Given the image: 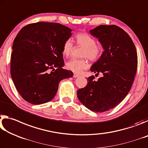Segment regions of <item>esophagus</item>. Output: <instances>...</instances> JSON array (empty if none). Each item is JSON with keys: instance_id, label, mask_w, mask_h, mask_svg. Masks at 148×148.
I'll return each mask as SVG.
<instances>
[{"instance_id": "34e87169", "label": "esophagus", "mask_w": 148, "mask_h": 148, "mask_svg": "<svg viewBox=\"0 0 148 148\" xmlns=\"http://www.w3.org/2000/svg\"><path fill=\"white\" fill-rule=\"evenodd\" d=\"M79 77V75L75 74V73L73 74V77H74V78H77V77Z\"/></svg>"}]
</instances>
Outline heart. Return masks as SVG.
<instances>
[{
	"mask_svg": "<svg viewBox=\"0 0 148 148\" xmlns=\"http://www.w3.org/2000/svg\"><path fill=\"white\" fill-rule=\"evenodd\" d=\"M75 41L79 46L84 47L82 56L86 57L82 59H71L67 62L66 67L75 73H79L83 70L86 69L89 66L88 60L92 62H97L100 59L102 54V47L100 45L96 44V39L88 33L81 32L75 36ZM73 45L70 40H65L62 47V54L64 56L68 58L71 54Z\"/></svg>",
	"mask_w": 148,
	"mask_h": 148,
	"instance_id": "1",
	"label": "heart"
}]
</instances>
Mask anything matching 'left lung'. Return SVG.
<instances>
[{
  "mask_svg": "<svg viewBox=\"0 0 148 148\" xmlns=\"http://www.w3.org/2000/svg\"><path fill=\"white\" fill-rule=\"evenodd\" d=\"M98 38L104 51L90 70L94 75L88 84L77 90L79 101L89 110L104 112L124 100L131 88L136 73L138 56L134 42L127 32L115 25H100L90 31Z\"/></svg>",
  "mask_w": 148,
  "mask_h": 148,
  "instance_id": "8db88e82",
  "label": "left lung"
}]
</instances>
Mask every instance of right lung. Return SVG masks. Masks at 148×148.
Returning <instances> with one entry per match:
<instances>
[{
	"mask_svg": "<svg viewBox=\"0 0 148 148\" xmlns=\"http://www.w3.org/2000/svg\"><path fill=\"white\" fill-rule=\"evenodd\" d=\"M71 31L60 23L39 21L23 27L16 35L10 74L17 90L27 102L37 105L50 101L60 81L73 77L71 71L62 68V47Z\"/></svg>",
	"mask_w": 148,
	"mask_h": 148,
	"instance_id": "obj_1",
	"label": "right lung"
}]
</instances>
